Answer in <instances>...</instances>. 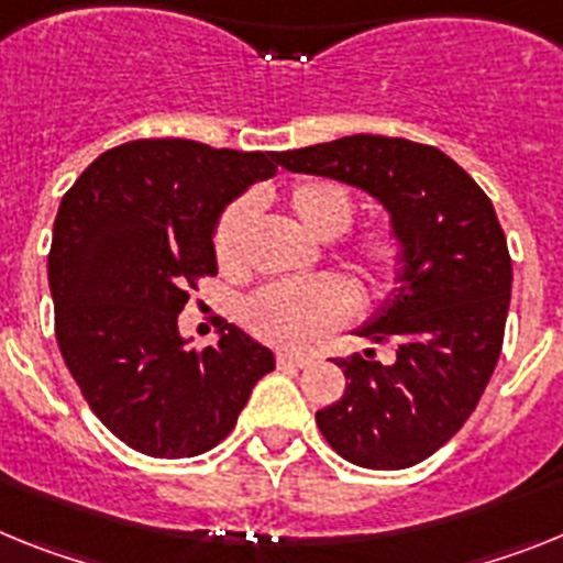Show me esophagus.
Returning <instances> with one entry per match:
<instances>
[{
	"instance_id": "esophagus-1",
	"label": "esophagus",
	"mask_w": 563,
	"mask_h": 563,
	"mask_svg": "<svg viewBox=\"0 0 563 563\" xmlns=\"http://www.w3.org/2000/svg\"><path fill=\"white\" fill-rule=\"evenodd\" d=\"M309 363H311V356L306 354H288V351L277 354V365H283V368H306Z\"/></svg>"
}]
</instances>
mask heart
<instances>
[{
    "mask_svg": "<svg viewBox=\"0 0 563 563\" xmlns=\"http://www.w3.org/2000/svg\"><path fill=\"white\" fill-rule=\"evenodd\" d=\"M297 221L320 241H334L354 223V195L334 180H300L288 192ZM254 221L252 198L234 200L214 227V263L223 275H246V243ZM354 272L374 288H390L399 280L408 257L402 234L394 227H371L345 243ZM354 288L336 275L309 283H272L246 302L243 320L257 340L288 351H309L354 314Z\"/></svg>",
    "mask_w": 563,
    "mask_h": 563,
    "instance_id": "obj_1",
    "label": "heart"
}]
</instances>
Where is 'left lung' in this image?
Segmentation results:
<instances>
[{
    "label": "left lung",
    "mask_w": 563,
    "mask_h": 563,
    "mask_svg": "<svg viewBox=\"0 0 563 563\" xmlns=\"http://www.w3.org/2000/svg\"><path fill=\"white\" fill-rule=\"evenodd\" d=\"M277 164L374 195L408 246L399 288L356 329L397 342V360L383 365L371 349L334 360L345 394L317 424L351 464L413 467L467 422L501 354L512 261L496 209L456 161L408 139L345 135Z\"/></svg>",
    "instance_id": "obj_1"
}]
</instances>
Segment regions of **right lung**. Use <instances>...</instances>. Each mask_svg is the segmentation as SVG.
I'll return each instance as SVG.
<instances>
[{
	"label": "right lung",
	"instance_id": "right-lung-1",
	"mask_svg": "<svg viewBox=\"0 0 563 563\" xmlns=\"http://www.w3.org/2000/svg\"><path fill=\"white\" fill-rule=\"evenodd\" d=\"M275 161L141 139L101 153L62 198L47 254L58 351L92 413L133 451H212L275 371V354L227 320L214 349L178 334L189 291L218 275L223 207L272 178Z\"/></svg>",
	"mask_w": 563,
	"mask_h": 563
}]
</instances>
